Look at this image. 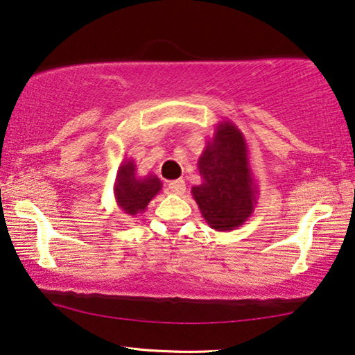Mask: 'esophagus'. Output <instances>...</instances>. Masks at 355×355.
I'll return each mask as SVG.
<instances>
[{"instance_id": "1", "label": "esophagus", "mask_w": 355, "mask_h": 355, "mask_svg": "<svg viewBox=\"0 0 355 355\" xmlns=\"http://www.w3.org/2000/svg\"><path fill=\"white\" fill-rule=\"evenodd\" d=\"M168 191L173 194L182 196L187 191V183H184V180H175V182L168 183Z\"/></svg>"}]
</instances>
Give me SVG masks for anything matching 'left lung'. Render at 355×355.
Instances as JSON below:
<instances>
[{"label": "left lung", "mask_w": 355, "mask_h": 355, "mask_svg": "<svg viewBox=\"0 0 355 355\" xmlns=\"http://www.w3.org/2000/svg\"><path fill=\"white\" fill-rule=\"evenodd\" d=\"M204 182L191 188L202 216L215 230L239 229L257 205V184L243 132L232 121H219L198 161Z\"/></svg>", "instance_id": "left-lung-1"}]
</instances>
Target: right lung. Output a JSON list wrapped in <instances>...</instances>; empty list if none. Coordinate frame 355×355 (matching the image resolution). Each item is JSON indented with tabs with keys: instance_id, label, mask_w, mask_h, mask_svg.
<instances>
[{
	"instance_id": "obj_1",
	"label": "right lung",
	"mask_w": 355,
	"mask_h": 355,
	"mask_svg": "<svg viewBox=\"0 0 355 355\" xmlns=\"http://www.w3.org/2000/svg\"><path fill=\"white\" fill-rule=\"evenodd\" d=\"M162 189L161 180L155 173L145 177L137 175L136 162L131 157L123 159L116 171L114 184L115 202L120 210L129 218H136L147 210L151 199Z\"/></svg>"
}]
</instances>
